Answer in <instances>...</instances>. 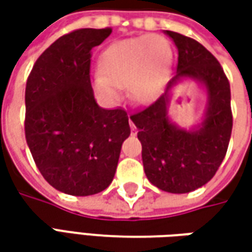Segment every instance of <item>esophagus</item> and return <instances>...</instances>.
Returning <instances> with one entry per match:
<instances>
[{
  "instance_id": "1",
  "label": "esophagus",
  "mask_w": 252,
  "mask_h": 252,
  "mask_svg": "<svg viewBox=\"0 0 252 252\" xmlns=\"http://www.w3.org/2000/svg\"><path fill=\"white\" fill-rule=\"evenodd\" d=\"M130 130H131V134H136L137 133V129H136V126H134V123L130 121Z\"/></svg>"
}]
</instances>
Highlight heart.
Masks as SVG:
<instances>
[{
    "instance_id": "b5f03b06",
    "label": "heart",
    "mask_w": 252,
    "mask_h": 252,
    "mask_svg": "<svg viewBox=\"0 0 252 252\" xmlns=\"http://www.w3.org/2000/svg\"><path fill=\"white\" fill-rule=\"evenodd\" d=\"M172 63L169 43L158 34L123 39L105 49L99 60V73L94 87L102 99H121V87H126L131 101L150 103L165 87Z\"/></svg>"
}]
</instances>
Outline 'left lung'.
Returning <instances> with one entry per match:
<instances>
[{"instance_id": "8db88e82", "label": "left lung", "mask_w": 252, "mask_h": 252, "mask_svg": "<svg viewBox=\"0 0 252 252\" xmlns=\"http://www.w3.org/2000/svg\"><path fill=\"white\" fill-rule=\"evenodd\" d=\"M178 49L177 75L167 92L130 119L139 129L146 177L154 187L171 193H188L208 184L227 153L233 129L230 84L218 59L188 36L165 31ZM181 78L203 83L208 108L196 128L181 129L168 119L169 90Z\"/></svg>"}]
</instances>
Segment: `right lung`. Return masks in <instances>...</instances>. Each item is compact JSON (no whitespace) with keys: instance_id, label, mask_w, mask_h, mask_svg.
<instances>
[{"instance_id":"obj_1","label":"right lung","mask_w":252,"mask_h":252,"mask_svg":"<svg viewBox=\"0 0 252 252\" xmlns=\"http://www.w3.org/2000/svg\"><path fill=\"white\" fill-rule=\"evenodd\" d=\"M111 33V28L78 29L59 37L26 81V143L43 178L67 195L108 188L130 134L126 111L101 108L91 87L92 47Z\"/></svg>"}]
</instances>
